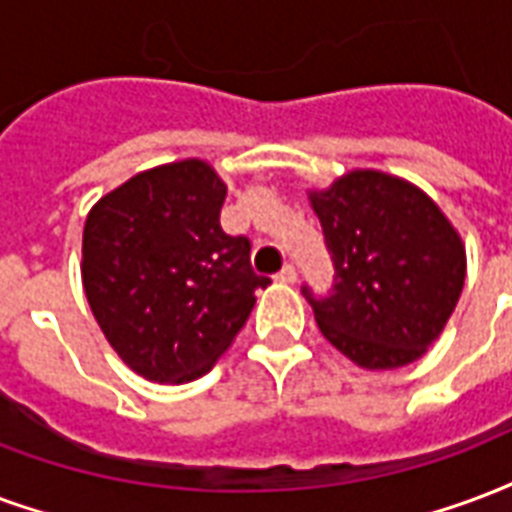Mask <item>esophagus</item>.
I'll list each match as a JSON object with an SVG mask.
<instances>
[{
  "label": "esophagus",
  "instance_id": "esophagus-1",
  "mask_svg": "<svg viewBox=\"0 0 512 512\" xmlns=\"http://www.w3.org/2000/svg\"><path fill=\"white\" fill-rule=\"evenodd\" d=\"M276 279H279V282H285V285H293L295 279H298V271H295V266H290V263H287V266L282 268L279 274H276Z\"/></svg>",
  "mask_w": 512,
  "mask_h": 512
}]
</instances>
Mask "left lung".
Here are the masks:
<instances>
[{
    "label": "left lung",
    "mask_w": 512,
    "mask_h": 512,
    "mask_svg": "<svg viewBox=\"0 0 512 512\" xmlns=\"http://www.w3.org/2000/svg\"><path fill=\"white\" fill-rule=\"evenodd\" d=\"M333 263L325 295L304 285L314 320L363 369L407 366L437 339L464 287L467 255L445 214L418 187L355 170L312 192Z\"/></svg>",
    "instance_id": "1"
}]
</instances>
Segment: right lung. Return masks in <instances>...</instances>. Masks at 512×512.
<instances>
[{
	"label": "right lung",
	"instance_id": "obj_1",
	"mask_svg": "<svg viewBox=\"0 0 512 512\" xmlns=\"http://www.w3.org/2000/svg\"><path fill=\"white\" fill-rule=\"evenodd\" d=\"M225 195L211 165L184 160L138 173L86 217L83 290L105 339L146 380L203 377L271 282L252 271V241L219 225Z\"/></svg>",
	"mask_w": 512,
	"mask_h": 512
}]
</instances>
